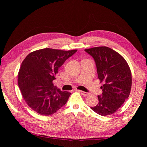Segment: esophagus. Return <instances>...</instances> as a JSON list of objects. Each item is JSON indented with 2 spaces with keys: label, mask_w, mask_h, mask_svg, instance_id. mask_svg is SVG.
<instances>
[{
  "label": "esophagus",
  "mask_w": 147,
  "mask_h": 147,
  "mask_svg": "<svg viewBox=\"0 0 147 147\" xmlns=\"http://www.w3.org/2000/svg\"><path fill=\"white\" fill-rule=\"evenodd\" d=\"M78 91H79V92L81 93V94H82V95H83V96H87V95H89V93H87V92H83V91H81V90H78Z\"/></svg>",
  "instance_id": "34e87169"
}]
</instances>
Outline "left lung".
Returning a JSON list of instances; mask_svg holds the SVG:
<instances>
[{"mask_svg": "<svg viewBox=\"0 0 147 147\" xmlns=\"http://www.w3.org/2000/svg\"><path fill=\"white\" fill-rule=\"evenodd\" d=\"M85 51L94 59L98 78L104 82L98 103L91 107L96 113L105 116L116 111L129 97L132 84L130 68L123 57L107 47H98Z\"/></svg>", "mask_w": 147, "mask_h": 147, "instance_id": "1", "label": "left lung"}]
</instances>
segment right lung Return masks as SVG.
I'll return each instance as SVG.
<instances>
[{"mask_svg":"<svg viewBox=\"0 0 147 147\" xmlns=\"http://www.w3.org/2000/svg\"><path fill=\"white\" fill-rule=\"evenodd\" d=\"M77 52L43 49L24 59L18 73V85L28 105L43 115L57 112L66 104L71 93L62 92L53 84L59 68Z\"/></svg>","mask_w":147,"mask_h":147,"instance_id":"right-lung-1","label":"right lung"}]
</instances>
